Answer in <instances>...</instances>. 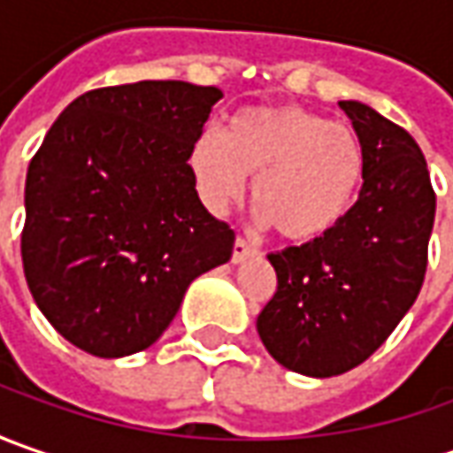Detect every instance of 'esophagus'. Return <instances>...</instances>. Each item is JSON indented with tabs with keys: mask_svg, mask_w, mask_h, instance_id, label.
<instances>
[{
	"mask_svg": "<svg viewBox=\"0 0 453 453\" xmlns=\"http://www.w3.org/2000/svg\"><path fill=\"white\" fill-rule=\"evenodd\" d=\"M254 254H257V247H254L252 242H250L247 236H236L232 259H234V262H244V259H250Z\"/></svg>",
	"mask_w": 453,
	"mask_h": 453,
	"instance_id": "esophagus-1",
	"label": "esophagus"
}]
</instances>
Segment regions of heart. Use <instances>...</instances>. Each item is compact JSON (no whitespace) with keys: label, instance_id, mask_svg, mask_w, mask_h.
<instances>
[{"label":"heart","instance_id":"1","mask_svg":"<svg viewBox=\"0 0 453 453\" xmlns=\"http://www.w3.org/2000/svg\"><path fill=\"white\" fill-rule=\"evenodd\" d=\"M201 201L224 214L254 176V211L288 242H315L356 209L365 181V146L350 126L297 105L236 111L224 135L203 131L188 150Z\"/></svg>","mask_w":453,"mask_h":453}]
</instances>
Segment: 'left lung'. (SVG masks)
<instances>
[{"label":"left lung","instance_id":"left-lung-1","mask_svg":"<svg viewBox=\"0 0 453 453\" xmlns=\"http://www.w3.org/2000/svg\"><path fill=\"white\" fill-rule=\"evenodd\" d=\"M365 146V181L330 234L272 252L277 292L257 318L270 356L295 373L330 378L360 365L416 303L436 214L426 158L406 128L340 100Z\"/></svg>","mask_w":453,"mask_h":453}]
</instances>
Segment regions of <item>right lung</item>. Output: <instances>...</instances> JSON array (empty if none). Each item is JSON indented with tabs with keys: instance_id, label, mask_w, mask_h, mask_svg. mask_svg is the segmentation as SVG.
I'll return each instance as SVG.
<instances>
[{
	"instance_id": "1",
	"label": "right lung",
	"mask_w": 453,
	"mask_h": 453,
	"mask_svg": "<svg viewBox=\"0 0 453 453\" xmlns=\"http://www.w3.org/2000/svg\"><path fill=\"white\" fill-rule=\"evenodd\" d=\"M221 90L183 80L73 100L29 161L22 265L50 325L80 350H146L186 288L229 262L234 229L206 211L188 168Z\"/></svg>"
}]
</instances>
